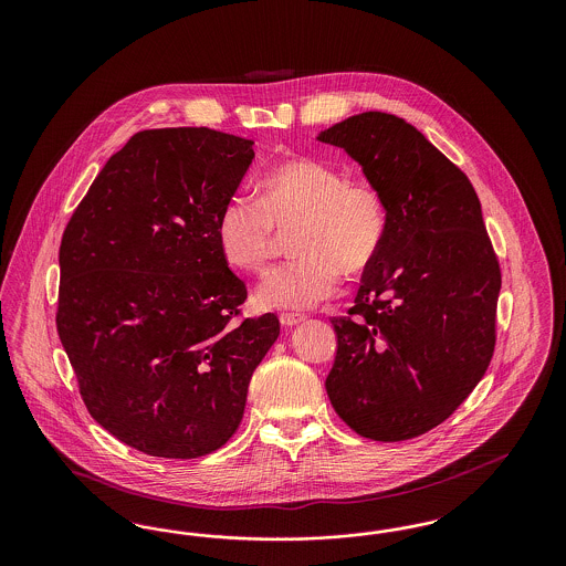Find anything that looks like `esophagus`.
<instances>
[{"label": "esophagus", "mask_w": 566, "mask_h": 566, "mask_svg": "<svg viewBox=\"0 0 566 566\" xmlns=\"http://www.w3.org/2000/svg\"><path fill=\"white\" fill-rule=\"evenodd\" d=\"M305 316L303 314H280V323L282 326H295V324L303 323Z\"/></svg>", "instance_id": "34e87169"}]
</instances>
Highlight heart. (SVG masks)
<instances>
[{"mask_svg":"<svg viewBox=\"0 0 566 566\" xmlns=\"http://www.w3.org/2000/svg\"><path fill=\"white\" fill-rule=\"evenodd\" d=\"M289 228L295 256L268 271L256 289V305L265 310H310L335 295L342 270H367L386 242L388 203L374 182L346 180L331 163L296 157L271 167L256 201L227 199L216 240L231 268L261 271Z\"/></svg>","mask_w":566,"mask_h":566,"instance_id":"heart-1","label":"heart"}]
</instances>
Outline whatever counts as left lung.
Segmentation results:
<instances>
[{
	"instance_id": "left-lung-1",
	"label": "left lung",
	"mask_w": 566,
	"mask_h": 566,
	"mask_svg": "<svg viewBox=\"0 0 566 566\" xmlns=\"http://www.w3.org/2000/svg\"><path fill=\"white\" fill-rule=\"evenodd\" d=\"M360 163L388 233L348 316L326 395L360 437L405 441L448 420L496 344L501 268L464 171L403 118L363 112L318 135Z\"/></svg>"
}]
</instances>
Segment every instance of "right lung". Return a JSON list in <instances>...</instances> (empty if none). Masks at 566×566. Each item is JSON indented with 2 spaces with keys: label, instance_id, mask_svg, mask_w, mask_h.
Masks as SVG:
<instances>
[{
  "label": "right lung",
  "instance_id": "obj_1",
  "mask_svg": "<svg viewBox=\"0 0 566 566\" xmlns=\"http://www.w3.org/2000/svg\"><path fill=\"white\" fill-rule=\"evenodd\" d=\"M252 144L208 127L139 132L63 231L59 339L88 413L144 454L222 448L280 335L275 314L235 321L248 291L216 240Z\"/></svg>",
  "mask_w": 566,
  "mask_h": 566
}]
</instances>
